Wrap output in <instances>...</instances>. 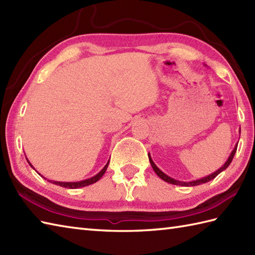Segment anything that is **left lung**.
Here are the masks:
<instances>
[{
  "instance_id": "obj_1",
  "label": "left lung",
  "mask_w": 255,
  "mask_h": 255,
  "mask_svg": "<svg viewBox=\"0 0 255 255\" xmlns=\"http://www.w3.org/2000/svg\"><path fill=\"white\" fill-rule=\"evenodd\" d=\"M237 148H238V145H236V148H235V149H234V151H232V152H231V154H230V156H229V159L227 160V162H226V163L224 164V166H223V167H220V169H219L218 171H216L215 173H213V174H210V175H208V176L200 178V180L193 181V182H188V183H186V182H180V181H176V180H174V178H171L170 176L165 175L164 173L162 172L161 170H159V167L156 166V165L153 163V161L151 160L150 156H149V160H150L151 166H152V169H153V170H154V172L156 173V175H158L159 177H161L162 180H163V181H165V182H167V183H170V184H174V185H181V186H196V185H199V184H204V183H207V182L211 181V180H213V178H215L216 176H217V175L219 174V173H221V172H223L224 170H226L227 167H228V166L230 165L232 159H234V156H235V154H236V152H237Z\"/></svg>"
}]
</instances>
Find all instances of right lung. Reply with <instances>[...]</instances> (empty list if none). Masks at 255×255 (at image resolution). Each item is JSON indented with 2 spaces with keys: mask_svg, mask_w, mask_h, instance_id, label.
Returning <instances> with one entry per match:
<instances>
[{
  "mask_svg": "<svg viewBox=\"0 0 255 255\" xmlns=\"http://www.w3.org/2000/svg\"><path fill=\"white\" fill-rule=\"evenodd\" d=\"M28 163H29V162H28ZM108 163H110V161H108L107 164L104 167H103V170L99 173V174H96L95 176L91 177V178H88V180H84V181H81V182H73V183H70V182H68V183H66V182H55V181H53L51 183L56 184V185H59V186H61V187H66V188H79V187L88 186V185H90V184H93V183L97 182L103 175H104V173H105L107 166H108Z\"/></svg>",
  "mask_w": 255,
  "mask_h": 255,
  "instance_id": "obj_1",
  "label": "right lung"
}]
</instances>
